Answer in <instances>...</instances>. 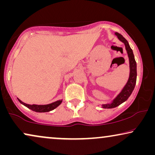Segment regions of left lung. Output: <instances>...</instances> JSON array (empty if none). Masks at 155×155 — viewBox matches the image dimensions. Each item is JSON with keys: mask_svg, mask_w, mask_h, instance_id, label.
Returning <instances> with one entry per match:
<instances>
[{"mask_svg": "<svg viewBox=\"0 0 155 155\" xmlns=\"http://www.w3.org/2000/svg\"><path fill=\"white\" fill-rule=\"evenodd\" d=\"M116 35L117 36L118 39H119L122 42H124L126 46V49L128 53V58H129V62H130V77H129L128 81L123 89L121 92L116 97V98L114 99L113 102L110 104H103V108H114L118 107L124 101H126L128 97L130 96L132 94L133 90H134L135 84H136V79H137V65L136 62H135L134 55H133V50L129 46V44L127 40L123 37L119 33L116 32Z\"/></svg>", "mask_w": 155, "mask_h": 155, "instance_id": "obj_1", "label": "left lung"}]
</instances>
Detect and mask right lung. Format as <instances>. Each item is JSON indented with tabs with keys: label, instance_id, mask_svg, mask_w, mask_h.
<instances>
[{
	"label": "right lung",
	"instance_id": "obj_1",
	"mask_svg": "<svg viewBox=\"0 0 155 155\" xmlns=\"http://www.w3.org/2000/svg\"><path fill=\"white\" fill-rule=\"evenodd\" d=\"M18 99L21 104H22L25 105V107H27V108H29V109L32 110V111H36V112H48V111H52V110L56 109L57 107H58V106L61 104V102H62V100H59L47 105H36V104L30 105V104H27L22 102V101L20 100L19 99Z\"/></svg>",
	"mask_w": 155,
	"mask_h": 155
}]
</instances>
